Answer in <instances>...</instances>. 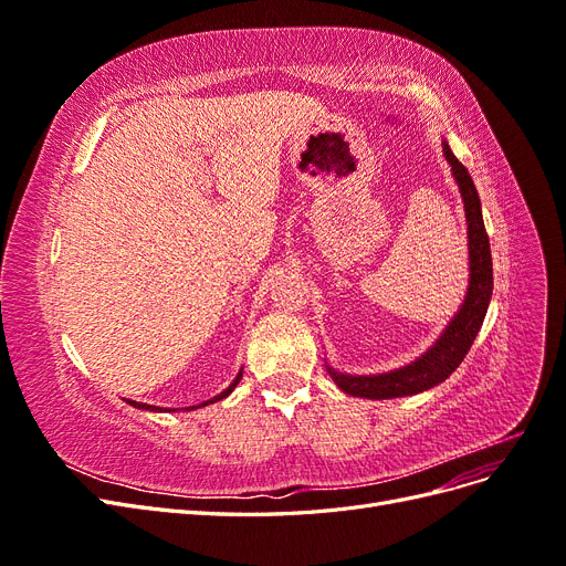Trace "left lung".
I'll use <instances>...</instances> for the list:
<instances>
[{
    "mask_svg": "<svg viewBox=\"0 0 566 566\" xmlns=\"http://www.w3.org/2000/svg\"><path fill=\"white\" fill-rule=\"evenodd\" d=\"M443 156L451 163L453 177L458 181L462 202H465V217H468V238H470V287L468 297L462 302L458 316L449 323V328L437 339V345L422 354L416 364L403 366L399 370H391L385 375H342L328 368L335 385L352 394V397L364 399H394V397H408V394H418L443 382L449 375L462 364V358L470 352L472 342L482 328L491 293H493V264H491V248L489 235L482 219V205H479V193L474 181L449 148L443 144Z\"/></svg>",
    "mask_w": 566,
    "mask_h": 566,
    "instance_id": "1",
    "label": "left lung"
}]
</instances>
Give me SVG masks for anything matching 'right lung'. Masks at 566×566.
<instances>
[{"label":"right lung","instance_id":"obj_1","mask_svg":"<svg viewBox=\"0 0 566 566\" xmlns=\"http://www.w3.org/2000/svg\"><path fill=\"white\" fill-rule=\"evenodd\" d=\"M241 378H243V375H241V373H238V378H235V380H233V382L229 385V389H224V391H221V394H217V397H214V399H210V401H205L202 406H208V403H214V401H221V399H224V397H229V394H231V391L235 389V385H238V382H241ZM127 403H129V406H134V408H144V410H160L158 406H148V403H142V401H129V399H127Z\"/></svg>","mask_w":566,"mask_h":566}]
</instances>
